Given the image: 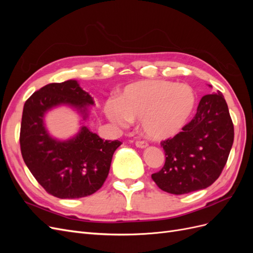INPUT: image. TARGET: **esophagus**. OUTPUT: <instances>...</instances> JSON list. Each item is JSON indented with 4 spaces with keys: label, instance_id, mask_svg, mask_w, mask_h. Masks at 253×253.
Listing matches in <instances>:
<instances>
[{
    "label": "esophagus",
    "instance_id": "34e87169",
    "mask_svg": "<svg viewBox=\"0 0 253 253\" xmlns=\"http://www.w3.org/2000/svg\"><path fill=\"white\" fill-rule=\"evenodd\" d=\"M135 144H136L137 148H140V149H144V148L148 147V143L145 141H142V140H137L135 142Z\"/></svg>",
    "mask_w": 253,
    "mask_h": 253
}]
</instances>
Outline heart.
<instances>
[{"mask_svg":"<svg viewBox=\"0 0 253 253\" xmlns=\"http://www.w3.org/2000/svg\"><path fill=\"white\" fill-rule=\"evenodd\" d=\"M194 105V90L187 84L141 80L126 85L116 100L109 99L103 111L108 119L119 126L140 120L145 136L164 140L181 131Z\"/></svg>","mask_w":253,"mask_h":253,"instance_id":"b5f03b06","label":"heart"}]
</instances>
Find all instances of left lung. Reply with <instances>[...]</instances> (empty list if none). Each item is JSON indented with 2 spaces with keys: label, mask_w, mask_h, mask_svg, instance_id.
Returning a JSON list of instances; mask_svg holds the SVG:
<instances>
[{
  "label": "left lung",
  "mask_w": 253,
  "mask_h": 253,
  "mask_svg": "<svg viewBox=\"0 0 253 253\" xmlns=\"http://www.w3.org/2000/svg\"><path fill=\"white\" fill-rule=\"evenodd\" d=\"M233 138L234 127L223 94L205 95L182 132L162 142L166 163L152 174V179L163 191L176 195L208 188L223 171Z\"/></svg>",
  "instance_id": "8db88e82"
}]
</instances>
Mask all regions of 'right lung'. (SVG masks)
Segmentation results:
<instances>
[{
  "instance_id": "obj_1",
  "label": "right lung",
  "mask_w": 253,
  "mask_h": 253,
  "mask_svg": "<svg viewBox=\"0 0 253 253\" xmlns=\"http://www.w3.org/2000/svg\"><path fill=\"white\" fill-rule=\"evenodd\" d=\"M66 105L85 121L94 100L77 80L49 83L30 96L24 104L20 145L23 159L38 182L59 198H80L95 193L109 175L119 140H103L86 126L66 140L48 133L45 115Z\"/></svg>"
}]
</instances>
